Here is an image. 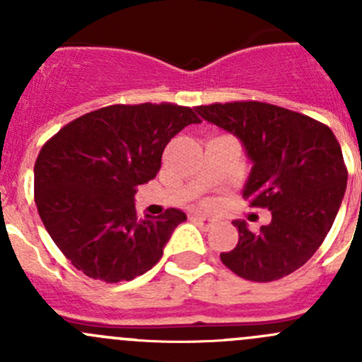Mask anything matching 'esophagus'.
Returning <instances> with one entry per match:
<instances>
[{
    "mask_svg": "<svg viewBox=\"0 0 362 362\" xmlns=\"http://www.w3.org/2000/svg\"><path fill=\"white\" fill-rule=\"evenodd\" d=\"M192 221H194L196 226H199V228L204 229V231H208V229L214 226V221L208 217H192Z\"/></svg>",
    "mask_w": 362,
    "mask_h": 362,
    "instance_id": "esophagus-1",
    "label": "esophagus"
}]
</instances>
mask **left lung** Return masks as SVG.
<instances>
[{"label": "left lung", "instance_id": "left-lung-1", "mask_svg": "<svg viewBox=\"0 0 362 362\" xmlns=\"http://www.w3.org/2000/svg\"><path fill=\"white\" fill-rule=\"evenodd\" d=\"M208 122L236 134L254 163L243 198L268 208L257 233L235 221L238 243L221 261L250 282H273L301 268L333 226L346 187L341 147L326 124L262 101L196 107Z\"/></svg>", "mask_w": 362, "mask_h": 362}]
</instances>
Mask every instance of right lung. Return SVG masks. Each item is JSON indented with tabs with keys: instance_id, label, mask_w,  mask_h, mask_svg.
Wrapping results in <instances>:
<instances>
[{
	"instance_id": "1",
	"label": "right lung",
	"mask_w": 362,
	"mask_h": 362,
	"mask_svg": "<svg viewBox=\"0 0 362 362\" xmlns=\"http://www.w3.org/2000/svg\"><path fill=\"white\" fill-rule=\"evenodd\" d=\"M194 108L175 103L110 105L71 120L35 163V202L43 226L83 275L107 284L147 273L185 214L168 208L140 218L138 185L158 175L168 141Z\"/></svg>"
}]
</instances>
